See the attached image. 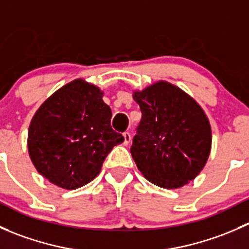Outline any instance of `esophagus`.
I'll list each match as a JSON object with an SVG mask.
<instances>
[{"mask_svg":"<svg viewBox=\"0 0 249 249\" xmlns=\"http://www.w3.org/2000/svg\"><path fill=\"white\" fill-rule=\"evenodd\" d=\"M123 136H124V144L125 145H127L130 142H131V135H130L129 131L124 132V134H123Z\"/></svg>","mask_w":249,"mask_h":249,"instance_id":"1","label":"esophagus"}]
</instances>
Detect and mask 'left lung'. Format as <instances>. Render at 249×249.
Wrapping results in <instances>:
<instances>
[{
	"label": "left lung",
	"instance_id": "1",
	"mask_svg": "<svg viewBox=\"0 0 249 249\" xmlns=\"http://www.w3.org/2000/svg\"><path fill=\"white\" fill-rule=\"evenodd\" d=\"M134 99L142 118L131 145L137 169L153 184L176 189L193 180L211 152V126L201 107L184 91L158 82Z\"/></svg>",
	"mask_w": 249,
	"mask_h": 249
}]
</instances>
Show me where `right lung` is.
<instances>
[{"label":"right lung","instance_id":"add662e5","mask_svg":"<svg viewBox=\"0 0 249 249\" xmlns=\"http://www.w3.org/2000/svg\"><path fill=\"white\" fill-rule=\"evenodd\" d=\"M110 118L99 88L83 79L54 92L30 124L27 147L37 171L69 190L91 182L113 147L124 142Z\"/></svg>","mask_w":249,"mask_h":249}]
</instances>
